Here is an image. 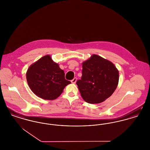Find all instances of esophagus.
<instances>
[{
    "label": "esophagus",
    "mask_w": 150,
    "mask_h": 150,
    "mask_svg": "<svg viewBox=\"0 0 150 150\" xmlns=\"http://www.w3.org/2000/svg\"><path fill=\"white\" fill-rule=\"evenodd\" d=\"M76 80H77V78H74L73 79L71 80V83H72L75 84V83H76Z\"/></svg>",
    "instance_id": "obj_1"
}]
</instances>
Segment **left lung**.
I'll list each match as a JSON object with an SVG mask.
<instances>
[{
    "instance_id": "1",
    "label": "left lung",
    "mask_w": 150,
    "mask_h": 150,
    "mask_svg": "<svg viewBox=\"0 0 150 150\" xmlns=\"http://www.w3.org/2000/svg\"><path fill=\"white\" fill-rule=\"evenodd\" d=\"M82 67V76L76 84L87 103H100L113 94L118 83L119 73L112 62L93 55L83 63Z\"/></svg>"
}]
</instances>
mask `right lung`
I'll use <instances>...</instances> for the list:
<instances>
[{
	"instance_id": "obj_1",
	"label": "right lung",
	"mask_w": 150,
	"mask_h": 150,
	"mask_svg": "<svg viewBox=\"0 0 150 150\" xmlns=\"http://www.w3.org/2000/svg\"><path fill=\"white\" fill-rule=\"evenodd\" d=\"M26 75L32 92L45 100H53L59 97L64 87L71 83L65 79L64 71L50 55H45L32 64Z\"/></svg>"
}]
</instances>
